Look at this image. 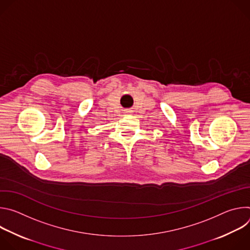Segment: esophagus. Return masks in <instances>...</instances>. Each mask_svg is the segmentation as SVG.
<instances>
[{
	"label": "esophagus",
	"instance_id": "1",
	"mask_svg": "<svg viewBox=\"0 0 250 250\" xmlns=\"http://www.w3.org/2000/svg\"><path fill=\"white\" fill-rule=\"evenodd\" d=\"M125 113H126V114H129V113H130V111H125Z\"/></svg>",
	"mask_w": 250,
	"mask_h": 250
}]
</instances>
